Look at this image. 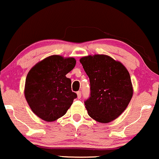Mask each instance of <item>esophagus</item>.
<instances>
[{
  "label": "esophagus",
  "instance_id": "obj_1",
  "mask_svg": "<svg viewBox=\"0 0 159 159\" xmlns=\"http://www.w3.org/2000/svg\"><path fill=\"white\" fill-rule=\"evenodd\" d=\"M77 96H78V98H80L81 97V91H78L77 92Z\"/></svg>",
  "mask_w": 159,
  "mask_h": 159
}]
</instances>
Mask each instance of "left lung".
Listing matches in <instances>:
<instances>
[{
  "mask_svg": "<svg viewBox=\"0 0 159 159\" xmlns=\"http://www.w3.org/2000/svg\"><path fill=\"white\" fill-rule=\"evenodd\" d=\"M80 63L90 79V95L84 101L89 116L103 123L117 118L127 107L133 94L126 68L103 54L84 57Z\"/></svg>",
  "mask_w": 159,
  "mask_h": 159,
  "instance_id": "8db88e82",
  "label": "left lung"
}]
</instances>
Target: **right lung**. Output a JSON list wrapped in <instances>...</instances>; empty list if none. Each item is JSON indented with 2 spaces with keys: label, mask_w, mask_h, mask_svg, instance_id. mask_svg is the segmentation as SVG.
<instances>
[{
  "label": "right lung",
  "mask_w": 159,
  "mask_h": 159,
  "mask_svg": "<svg viewBox=\"0 0 159 159\" xmlns=\"http://www.w3.org/2000/svg\"><path fill=\"white\" fill-rule=\"evenodd\" d=\"M76 61L53 55L34 66L27 74L25 95L33 112L47 122L57 120L72 105L77 94L71 89V79L66 75Z\"/></svg>",
  "instance_id": "1"
}]
</instances>
